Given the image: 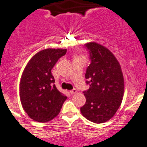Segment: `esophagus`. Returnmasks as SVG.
Segmentation results:
<instances>
[{
    "instance_id": "34e87169",
    "label": "esophagus",
    "mask_w": 147,
    "mask_h": 147,
    "mask_svg": "<svg viewBox=\"0 0 147 147\" xmlns=\"http://www.w3.org/2000/svg\"><path fill=\"white\" fill-rule=\"evenodd\" d=\"M76 92H77V90H76V88H73L72 90H71V91H70V93H71V95H73V94H76Z\"/></svg>"
}]
</instances>
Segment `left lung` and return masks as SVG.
<instances>
[{
    "mask_svg": "<svg viewBox=\"0 0 147 147\" xmlns=\"http://www.w3.org/2000/svg\"><path fill=\"white\" fill-rule=\"evenodd\" d=\"M91 63L86 71L84 91L86 104L82 114L88 120L102 123L109 120L118 110L124 93V79L121 66L114 55L106 47L96 42L86 45Z\"/></svg>",
    "mask_w": 147,
    "mask_h": 147,
    "instance_id": "8db88e82",
    "label": "left lung"
}]
</instances>
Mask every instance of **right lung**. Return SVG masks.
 <instances>
[{"instance_id":"add662e5","label":"right lung","mask_w":147,"mask_h":147,"mask_svg":"<svg viewBox=\"0 0 147 147\" xmlns=\"http://www.w3.org/2000/svg\"><path fill=\"white\" fill-rule=\"evenodd\" d=\"M67 50L47 49L31 59L20 82V99L29 117L39 123L51 120L59 115L65 96L57 89L51 69Z\"/></svg>"}]
</instances>
